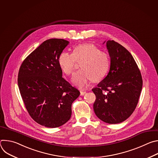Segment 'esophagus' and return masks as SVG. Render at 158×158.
<instances>
[{"instance_id":"34e87169","label":"esophagus","mask_w":158,"mask_h":158,"mask_svg":"<svg viewBox=\"0 0 158 158\" xmlns=\"http://www.w3.org/2000/svg\"><path fill=\"white\" fill-rule=\"evenodd\" d=\"M80 93H81V96H84L86 93V92L84 91H81Z\"/></svg>"}]
</instances>
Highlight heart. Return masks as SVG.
I'll list each match as a JSON object with an SVG mask.
<instances>
[{"mask_svg":"<svg viewBox=\"0 0 158 158\" xmlns=\"http://www.w3.org/2000/svg\"><path fill=\"white\" fill-rule=\"evenodd\" d=\"M81 61V69L74 73L72 78L73 84L81 88L87 86L92 79L101 80L109 69L108 54L92 44L79 45L74 48L73 54L63 52L58 58L60 69L67 75L72 74L76 61Z\"/></svg>","mask_w":158,"mask_h":158,"instance_id":"obj_1","label":"heart"}]
</instances>
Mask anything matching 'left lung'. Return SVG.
Segmentation results:
<instances>
[{
	"instance_id": "obj_1",
	"label": "left lung",
	"mask_w": 158,
	"mask_h": 158,
	"mask_svg": "<svg viewBox=\"0 0 158 158\" xmlns=\"http://www.w3.org/2000/svg\"><path fill=\"white\" fill-rule=\"evenodd\" d=\"M106 48L110 69L107 76L92 89L96 97L93 108L101 121L118 124L127 119L136 109L143 79L137 64L125 48L110 40L106 42Z\"/></svg>"
}]
</instances>
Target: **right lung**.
Here are the masks:
<instances>
[{"mask_svg": "<svg viewBox=\"0 0 158 158\" xmlns=\"http://www.w3.org/2000/svg\"><path fill=\"white\" fill-rule=\"evenodd\" d=\"M69 42L50 39L42 42L20 65L18 86L31 118L47 127H59L71 116L80 92L62 77L59 55Z\"/></svg>", "mask_w": 158, "mask_h": 158, "instance_id": "add662e5", "label": "right lung"}]
</instances>
